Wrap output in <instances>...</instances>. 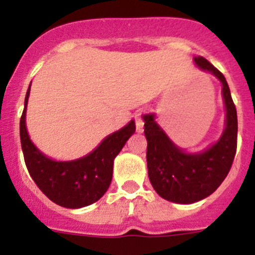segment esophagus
I'll use <instances>...</instances> for the list:
<instances>
[{"mask_svg": "<svg viewBox=\"0 0 255 255\" xmlns=\"http://www.w3.org/2000/svg\"><path fill=\"white\" fill-rule=\"evenodd\" d=\"M135 125H136V131L141 132L143 131V128H144V121H143V117H141V112L135 115Z\"/></svg>", "mask_w": 255, "mask_h": 255, "instance_id": "obj_1", "label": "esophagus"}]
</instances>
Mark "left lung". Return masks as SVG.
Returning a JSON list of instances; mask_svg holds the SVG:
<instances>
[{
	"label": "left lung",
	"mask_w": 255,
	"mask_h": 255,
	"mask_svg": "<svg viewBox=\"0 0 255 255\" xmlns=\"http://www.w3.org/2000/svg\"><path fill=\"white\" fill-rule=\"evenodd\" d=\"M194 62L222 83L226 128L220 140L204 152L189 154L168 139L153 115L143 116L150 184L159 197L181 204L195 203L216 191L233 166L238 145V115L224 74L202 56L194 57Z\"/></svg>",
	"instance_id": "left-lung-1"
}]
</instances>
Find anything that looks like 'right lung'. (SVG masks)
I'll return each mask as SVG.
<instances>
[{
  "mask_svg": "<svg viewBox=\"0 0 255 255\" xmlns=\"http://www.w3.org/2000/svg\"><path fill=\"white\" fill-rule=\"evenodd\" d=\"M29 92L30 87L20 119V140L31 179L48 199L65 208H82L101 199L111 184L115 157L134 134V120L108 135L93 152L83 158L69 162L53 161L40 153L29 139L25 126Z\"/></svg>",
  "mask_w": 255,
  "mask_h": 255,
  "instance_id": "1",
  "label": "right lung"
}]
</instances>
